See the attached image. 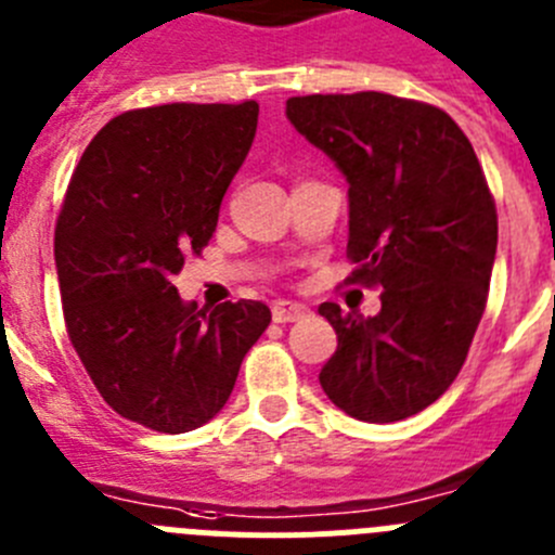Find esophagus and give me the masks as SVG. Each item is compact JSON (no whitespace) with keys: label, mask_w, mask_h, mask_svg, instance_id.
I'll list each match as a JSON object with an SVG mask.
<instances>
[{"label":"esophagus","mask_w":555,"mask_h":555,"mask_svg":"<svg viewBox=\"0 0 555 555\" xmlns=\"http://www.w3.org/2000/svg\"><path fill=\"white\" fill-rule=\"evenodd\" d=\"M311 313V308L302 302H292V299H278L272 305V319L278 324H286V322H299Z\"/></svg>","instance_id":"1"}]
</instances>
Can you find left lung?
<instances>
[{"label":"left lung","mask_w":555,"mask_h":555,"mask_svg":"<svg viewBox=\"0 0 555 555\" xmlns=\"http://www.w3.org/2000/svg\"><path fill=\"white\" fill-rule=\"evenodd\" d=\"M286 115L349 181L352 281L383 286L377 317L319 305L338 335L319 383L352 418L404 421L449 390L485 313L498 247L487 178L460 126L424 101L297 95Z\"/></svg>","instance_id":"obj_1"}]
</instances>
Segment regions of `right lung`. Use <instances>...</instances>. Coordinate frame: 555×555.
<instances>
[{
	"mask_svg": "<svg viewBox=\"0 0 555 555\" xmlns=\"http://www.w3.org/2000/svg\"><path fill=\"white\" fill-rule=\"evenodd\" d=\"M256 126V101L131 109L70 176L54 228L68 338L106 404L154 431L215 418L272 322L256 299L197 311L172 286L215 233Z\"/></svg>",
	"mask_w": 555,
	"mask_h": 555,
	"instance_id": "right-lung-1",
	"label": "right lung"
}]
</instances>
